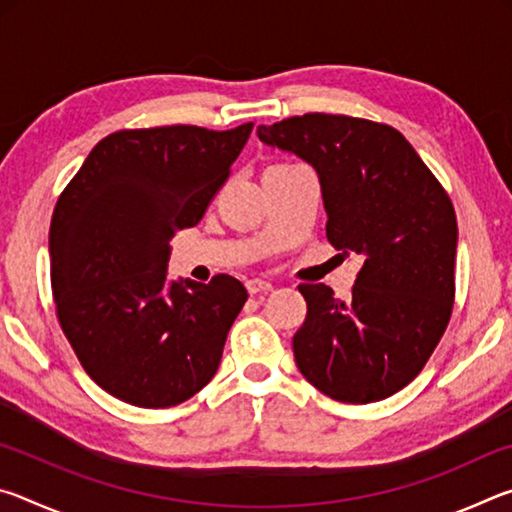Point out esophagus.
<instances>
[{"mask_svg":"<svg viewBox=\"0 0 512 512\" xmlns=\"http://www.w3.org/2000/svg\"><path fill=\"white\" fill-rule=\"evenodd\" d=\"M246 289H248L250 296H255V293H268V291L273 289V284L266 282V280H259V277H255V280H248V282H246Z\"/></svg>","mask_w":512,"mask_h":512,"instance_id":"34e87169","label":"esophagus"}]
</instances>
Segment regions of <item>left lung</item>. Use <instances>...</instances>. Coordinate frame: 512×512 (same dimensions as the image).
<instances>
[{
	"label": "left lung",
	"instance_id": "obj_1",
	"mask_svg": "<svg viewBox=\"0 0 512 512\" xmlns=\"http://www.w3.org/2000/svg\"><path fill=\"white\" fill-rule=\"evenodd\" d=\"M259 140L316 169L329 244L363 255L350 300L300 284L293 336L302 375L336 402L391 397L420 375L456 296V212L406 137L379 121L307 112L257 128Z\"/></svg>",
	"mask_w": 512,
	"mask_h": 512
}]
</instances>
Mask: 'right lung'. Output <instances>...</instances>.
Returning <instances> with one entry per match:
<instances>
[{
  "mask_svg": "<svg viewBox=\"0 0 512 512\" xmlns=\"http://www.w3.org/2000/svg\"><path fill=\"white\" fill-rule=\"evenodd\" d=\"M253 121L124 128L94 146L49 228L56 316L83 370L142 409L189 400L214 377L248 300L232 275L167 284L169 241L194 228Z\"/></svg>",
  "mask_w": 512,
  "mask_h": 512,
  "instance_id": "1",
  "label": "right lung"
}]
</instances>
